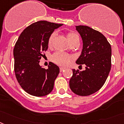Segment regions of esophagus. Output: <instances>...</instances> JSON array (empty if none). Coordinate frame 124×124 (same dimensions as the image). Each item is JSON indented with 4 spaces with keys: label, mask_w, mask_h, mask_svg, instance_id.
<instances>
[{
    "label": "esophagus",
    "mask_w": 124,
    "mask_h": 124,
    "mask_svg": "<svg viewBox=\"0 0 124 124\" xmlns=\"http://www.w3.org/2000/svg\"><path fill=\"white\" fill-rule=\"evenodd\" d=\"M64 69H65V68H64V67H60V72H62L63 70H64Z\"/></svg>",
    "instance_id": "obj_1"
}]
</instances>
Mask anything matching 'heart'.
I'll return each instance as SVG.
<instances>
[{"label":"heart","instance_id":"b5f03b06","mask_svg":"<svg viewBox=\"0 0 124 124\" xmlns=\"http://www.w3.org/2000/svg\"><path fill=\"white\" fill-rule=\"evenodd\" d=\"M56 35H57V33L55 32H54L50 36L49 38H48V45L49 46H51L52 45L53 41H54V38H55ZM67 38L68 41L71 44L75 41L79 40V37H78V35L75 34L74 33H72V32L67 33ZM73 56L65 54V53L61 52H57L53 54L52 57V60L53 62L58 64V65H61V66L67 65L72 60H73Z\"/></svg>","mask_w":124,"mask_h":124}]
</instances>
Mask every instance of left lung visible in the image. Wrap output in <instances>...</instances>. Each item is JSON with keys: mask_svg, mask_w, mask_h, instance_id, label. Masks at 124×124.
<instances>
[{"mask_svg": "<svg viewBox=\"0 0 124 124\" xmlns=\"http://www.w3.org/2000/svg\"><path fill=\"white\" fill-rule=\"evenodd\" d=\"M83 42L81 55L76 64H85L86 70L73 69L69 81L72 92L89 96L101 88L111 69V45L103 34L87 26H76Z\"/></svg>", "mask_w": 124, "mask_h": 124, "instance_id": "left-lung-1", "label": "left lung"}]
</instances>
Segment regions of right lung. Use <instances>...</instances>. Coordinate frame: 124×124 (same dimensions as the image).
<instances>
[{
	"mask_svg": "<svg viewBox=\"0 0 124 124\" xmlns=\"http://www.w3.org/2000/svg\"><path fill=\"white\" fill-rule=\"evenodd\" d=\"M62 24L39 21L23 30L14 48V72L17 82L26 93L43 96L52 92L59 67L50 62L47 69L39 65L48 49V38Z\"/></svg>",
	"mask_w": 124,
	"mask_h": 124,
	"instance_id": "obj_1",
	"label": "right lung"
}]
</instances>
